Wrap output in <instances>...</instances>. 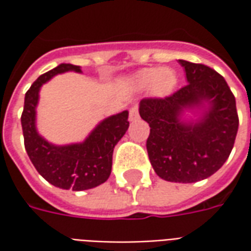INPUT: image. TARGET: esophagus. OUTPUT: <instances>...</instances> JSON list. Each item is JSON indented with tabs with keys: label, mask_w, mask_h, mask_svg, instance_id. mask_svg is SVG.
Masks as SVG:
<instances>
[{
	"label": "esophagus",
	"mask_w": 251,
	"mask_h": 251,
	"mask_svg": "<svg viewBox=\"0 0 251 251\" xmlns=\"http://www.w3.org/2000/svg\"><path fill=\"white\" fill-rule=\"evenodd\" d=\"M138 118H140V114H138V107H137V106H131L130 110H129V120L137 121Z\"/></svg>",
	"instance_id": "34e87169"
}]
</instances>
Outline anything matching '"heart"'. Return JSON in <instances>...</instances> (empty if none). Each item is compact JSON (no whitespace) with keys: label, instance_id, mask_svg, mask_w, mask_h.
<instances>
[{"label":"heart","instance_id":"heart-1","mask_svg":"<svg viewBox=\"0 0 251 251\" xmlns=\"http://www.w3.org/2000/svg\"><path fill=\"white\" fill-rule=\"evenodd\" d=\"M138 82L141 84H151L153 83V87L157 93L163 94L169 91L174 87L176 79H175L174 72L168 68H161V70H145L138 75Z\"/></svg>","mask_w":251,"mask_h":251}]
</instances>
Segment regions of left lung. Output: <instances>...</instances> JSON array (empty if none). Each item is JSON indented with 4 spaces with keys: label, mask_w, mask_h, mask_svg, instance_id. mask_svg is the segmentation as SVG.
<instances>
[{
    "label": "left lung",
    "mask_w": 251,
    "mask_h": 251,
    "mask_svg": "<svg viewBox=\"0 0 251 251\" xmlns=\"http://www.w3.org/2000/svg\"><path fill=\"white\" fill-rule=\"evenodd\" d=\"M179 63L188 84L164 98H144L140 115L151 127L147 151L154 172L167 181L195 183L210 177L228 158L239 120L225 77L204 64ZM204 101L209 110L198 123L179 121L183 109Z\"/></svg>",
    "instance_id": "1"
}]
</instances>
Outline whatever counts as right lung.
<instances>
[{"mask_svg":"<svg viewBox=\"0 0 251 251\" xmlns=\"http://www.w3.org/2000/svg\"><path fill=\"white\" fill-rule=\"evenodd\" d=\"M66 71L80 72V67L60 64L36 79L25 94L21 126L25 151L37 172L55 187L83 191L102 184L109 179L113 151L129 127L127 111L102 121L82 144L55 147L36 131V104L40 87L53 75Z\"/></svg>","mask_w":251,"mask_h":251,"instance_id":"add662e5","label":"right lung"}]
</instances>
